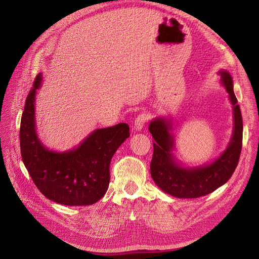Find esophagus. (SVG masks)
Segmentation results:
<instances>
[{
  "instance_id": "obj_1",
  "label": "esophagus",
  "mask_w": 259,
  "mask_h": 259,
  "mask_svg": "<svg viewBox=\"0 0 259 259\" xmlns=\"http://www.w3.org/2000/svg\"><path fill=\"white\" fill-rule=\"evenodd\" d=\"M147 120H148V114H147L146 112H141V113L138 115V117L136 118V120H135V123H134L135 130L140 131V130L145 126V124H146V122H147Z\"/></svg>"
}]
</instances>
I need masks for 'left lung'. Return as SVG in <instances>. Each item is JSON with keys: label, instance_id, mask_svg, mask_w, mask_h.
<instances>
[{"label": "left lung", "instance_id": "8db88e82", "mask_svg": "<svg viewBox=\"0 0 259 259\" xmlns=\"http://www.w3.org/2000/svg\"><path fill=\"white\" fill-rule=\"evenodd\" d=\"M218 74L234 108V131L226 150L216 160L195 168L179 166L171 153L175 144L170 134L171 122L167 119L157 118L149 124V131L155 139L150 163L151 177L159 188L174 197L198 198L210 194L227 183L238 164L243 146V118L234 93L232 75L225 70L219 71Z\"/></svg>", "mask_w": 259, "mask_h": 259}]
</instances>
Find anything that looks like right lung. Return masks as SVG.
<instances>
[{
  "label": "right lung",
  "mask_w": 259,
  "mask_h": 259,
  "mask_svg": "<svg viewBox=\"0 0 259 259\" xmlns=\"http://www.w3.org/2000/svg\"><path fill=\"white\" fill-rule=\"evenodd\" d=\"M42 75H36L21 118L20 146L33 183L48 199L65 206H88L100 200L110 181V162L130 137L129 125L118 123L97 129L78 148L65 152L49 150L35 129V93Z\"/></svg>",
  "instance_id": "add662e5"
}]
</instances>
